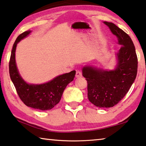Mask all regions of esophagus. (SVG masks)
I'll return each mask as SVG.
<instances>
[{
  "label": "esophagus",
  "mask_w": 146,
  "mask_h": 146,
  "mask_svg": "<svg viewBox=\"0 0 146 146\" xmlns=\"http://www.w3.org/2000/svg\"><path fill=\"white\" fill-rule=\"evenodd\" d=\"M76 78H81V77H82V72H81L80 70L76 71Z\"/></svg>",
  "instance_id": "1"
}]
</instances>
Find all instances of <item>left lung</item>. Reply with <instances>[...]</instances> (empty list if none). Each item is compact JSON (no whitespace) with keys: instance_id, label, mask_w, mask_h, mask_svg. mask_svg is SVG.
<instances>
[{"instance_id":"8db88e82","label":"left lung","mask_w":146,"mask_h":146,"mask_svg":"<svg viewBox=\"0 0 146 146\" xmlns=\"http://www.w3.org/2000/svg\"><path fill=\"white\" fill-rule=\"evenodd\" d=\"M116 36L121 45L116 53L117 65L113 70H103L92 66L82 68L87 81L88 98L99 108H111L126 96L136 78L138 59L129 36L111 22H104Z\"/></svg>"}]
</instances>
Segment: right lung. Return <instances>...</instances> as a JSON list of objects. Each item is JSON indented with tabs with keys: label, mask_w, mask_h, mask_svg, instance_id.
I'll use <instances>...</instances> for the list:
<instances>
[{
	"label": "right lung",
	"mask_w": 146,
	"mask_h": 146,
	"mask_svg": "<svg viewBox=\"0 0 146 146\" xmlns=\"http://www.w3.org/2000/svg\"><path fill=\"white\" fill-rule=\"evenodd\" d=\"M31 33V31H25L15 40L9 63L10 78L19 98L25 105L40 110H48L60 102L66 86L74 80L76 71L72 70L69 73L60 75L47 83L40 85L25 82L18 70L15 61V50L17 43Z\"/></svg>",
	"instance_id": "obj_1"
}]
</instances>
